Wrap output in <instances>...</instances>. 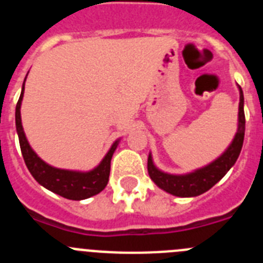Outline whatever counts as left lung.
<instances>
[{
    "label": "left lung",
    "mask_w": 263,
    "mask_h": 263,
    "mask_svg": "<svg viewBox=\"0 0 263 263\" xmlns=\"http://www.w3.org/2000/svg\"><path fill=\"white\" fill-rule=\"evenodd\" d=\"M240 90V105H238V125L237 133L233 141L228 148L217 159L211 162L210 164L197 168L192 173L183 174V175H174V174L163 173L158 168L153 162L152 153L148 154L147 171L153 182L163 191L179 197H194L206 192L210 188L224 178L225 174L236 163L237 158L240 155L245 136V113H243V93L241 87Z\"/></svg>",
    "instance_id": "8db88e82"
}]
</instances>
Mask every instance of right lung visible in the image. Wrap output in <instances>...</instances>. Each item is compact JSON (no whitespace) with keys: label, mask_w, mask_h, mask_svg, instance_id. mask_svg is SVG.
I'll list each match as a JSON object with an SVG mask.
<instances>
[{"label":"right lung","mask_w":263,"mask_h":263,"mask_svg":"<svg viewBox=\"0 0 263 263\" xmlns=\"http://www.w3.org/2000/svg\"><path fill=\"white\" fill-rule=\"evenodd\" d=\"M26 78H25V81H26ZM25 81H23L20 100L15 106V127H17L18 138H20L21 152H22L23 159H25V163H26L30 174L34 176V179L39 184L47 188L48 191L60 195L69 200H84V199L100 194L108 184L110 160L113 153L117 148L120 139H117L110 146L109 152L100 162L99 166H96L90 171H73V170H64L50 166L45 160H42L32 150L26 136H25V132H23L22 120H21V104H22L23 92H25Z\"/></svg>","instance_id":"obj_1"}]
</instances>
